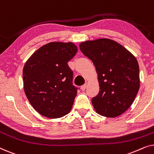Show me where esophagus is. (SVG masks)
<instances>
[{
  "instance_id": "obj_1",
  "label": "esophagus",
  "mask_w": 154,
  "mask_h": 154,
  "mask_svg": "<svg viewBox=\"0 0 154 154\" xmlns=\"http://www.w3.org/2000/svg\"><path fill=\"white\" fill-rule=\"evenodd\" d=\"M87 85H88L87 83H85V85H83L81 87V90H85V88H87Z\"/></svg>"
}]
</instances>
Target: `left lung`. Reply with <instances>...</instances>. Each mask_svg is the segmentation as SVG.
Segmentation results:
<instances>
[{"label":"left lung","mask_w":154,"mask_h":154,"mask_svg":"<svg viewBox=\"0 0 154 154\" xmlns=\"http://www.w3.org/2000/svg\"><path fill=\"white\" fill-rule=\"evenodd\" d=\"M79 46L93 62L98 75L100 92L92 100L94 110L105 117L123 114L140 89V68L135 57L109 38L86 41Z\"/></svg>","instance_id":"left-lung-1"}]
</instances>
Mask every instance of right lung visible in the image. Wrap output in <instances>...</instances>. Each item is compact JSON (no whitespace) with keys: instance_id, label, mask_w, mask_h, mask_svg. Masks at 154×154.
<instances>
[{"instance_id":"right-lung-1","label":"right lung","mask_w":154,"mask_h":154,"mask_svg":"<svg viewBox=\"0 0 154 154\" xmlns=\"http://www.w3.org/2000/svg\"><path fill=\"white\" fill-rule=\"evenodd\" d=\"M74 43L51 42L38 49L23 69L24 90L33 109L43 116L68 114L77 94L67 63L77 53Z\"/></svg>"}]
</instances>
